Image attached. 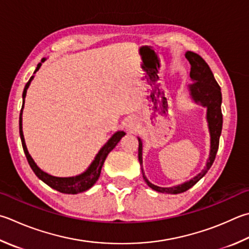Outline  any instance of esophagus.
<instances>
[{"label": "esophagus", "instance_id": "esophagus-1", "mask_svg": "<svg viewBox=\"0 0 249 249\" xmlns=\"http://www.w3.org/2000/svg\"><path fill=\"white\" fill-rule=\"evenodd\" d=\"M124 128L130 131V132H133V131H135L138 128V120L133 118V117H129V118L125 119L124 121Z\"/></svg>", "mask_w": 249, "mask_h": 249}]
</instances>
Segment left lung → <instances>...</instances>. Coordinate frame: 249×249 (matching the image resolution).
I'll list each match as a JSON object with an SVG mask.
<instances>
[{
  "instance_id": "left-lung-1",
  "label": "left lung",
  "mask_w": 249,
  "mask_h": 249,
  "mask_svg": "<svg viewBox=\"0 0 249 249\" xmlns=\"http://www.w3.org/2000/svg\"><path fill=\"white\" fill-rule=\"evenodd\" d=\"M185 57L191 64V72L190 77L193 83L187 86V91L192 101L195 104L200 105L207 109L206 112V120L208 123V130L210 135V151L207 161H206L205 168L199 172L197 176L192 178L190 181H186L182 184L171 186V187H161L153 184L148 181L145 176L143 170V143L142 140L138 137L139 140V160L140 165L142 166L143 179L146 182V184L153 189L154 191L159 192V193L166 194H180L183 192L191 189L192 186L195 185L201 178H203L207 171L213 166L214 161L215 155L218 152L219 147V139L221 135L222 131V112H221V103L222 95L221 89L219 84L215 81L213 73L210 70L208 64L200 57L198 54L193 53V52L187 51L185 53Z\"/></svg>"
}]
</instances>
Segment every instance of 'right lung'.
<instances>
[{"mask_svg":"<svg viewBox=\"0 0 249 249\" xmlns=\"http://www.w3.org/2000/svg\"><path fill=\"white\" fill-rule=\"evenodd\" d=\"M45 60H46V58H42L41 63L37 64L34 74H32L31 78L29 79V81L27 82L26 87H25V89H23V92H22V107H21L20 116H19V134H20V139H21L22 148H23V152H25L27 160H28V162H29L31 169L34 170L36 176L39 178L41 181H43L45 184L51 186L52 189L60 192V193L78 194V193H81V192L88 191L89 189H91V187L94 185V183L98 180V178H100V176H101L102 167H103V165H104V161L107 157V155H108L112 151V149L116 147V145L119 143L121 138L125 135V132H124V131H117V132L112 134L111 138L107 141L104 146H103L100 149V152L96 154L94 160L91 162V165L88 167L86 171H83L82 173H80V175L74 176V177L62 178V177H55V176L49 175L48 172L42 170V169L35 162L34 158L31 157V155L29 154V152H28L27 146H26L25 138H23V132H22V109H23V105H25V98H26L28 88H29L31 81L34 80L35 73L40 69V67L42 66V63H44Z\"/></svg>","mask_w":249,"mask_h":249,"instance_id":"1","label":"right lung"}]
</instances>
